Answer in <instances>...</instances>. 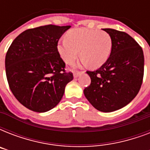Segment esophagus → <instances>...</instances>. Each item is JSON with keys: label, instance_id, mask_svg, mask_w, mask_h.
Here are the masks:
<instances>
[{"label": "esophagus", "instance_id": "esophagus-1", "mask_svg": "<svg viewBox=\"0 0 150 150\" xmlns=\"http://www.w3.org/2000/svg\"><path fill=\"white\" fill-rule=\"evenodd\" d=\"M82 73H83V71H80V72H79V71H75V72H74V74H73V76H74V78H78L80 75H82Z\"/></svg>", "mask_w": 150, "mask_h": 150}]
</instances>
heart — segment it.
<instances>
[{
  "instance_id": "b5f03b06",
  "label": "heart",
  "mask_w": 150,
  "mask_h": 150,
  "mask_svg": "<svg viewBox=\"0 0 150 150\" xmlns=\"http://www.w3.org/2000/svg\"><path fill=\"white\" fill-rule=\"evenodd\" d=\"M66 37L59 40L57 51L67 64L74 62L80 51L83 64L98 68L107 62L111 54L113 41L107 32L79 28L70 30Z\"/></svg>"
}]
</instances>
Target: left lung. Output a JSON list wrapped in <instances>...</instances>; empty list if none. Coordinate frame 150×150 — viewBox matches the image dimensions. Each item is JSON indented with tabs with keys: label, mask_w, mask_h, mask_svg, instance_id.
<instances>
[{
	"label": "left lung",
	"mask_w": 150,
	"mask_h": 150,
	"mask_svg": "<svg viewBox=\"0 0 150 150\" xmlns=\"http://www.w3.org/2000/svg\"><path fill=\"white\" fill-rule=\"evenodd\" d=\"M111 36V54L106 63L86 71L91 84L84 95L96 110L112 112L128 104L139 91L144 74L142 47L125 32L103 29Z\"/></svg>",
	"instance_id": "left-lung-1"
}]
</instances>
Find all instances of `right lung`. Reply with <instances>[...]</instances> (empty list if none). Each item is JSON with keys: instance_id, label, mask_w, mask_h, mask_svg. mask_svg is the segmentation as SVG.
<instances>
[{"instance_id": "right-lung-1", "label": "right lung", "mask_w": 150, "mask_h": 150, "mask_svg": "<svg viewBox=\"0 0 150 150\" xmlns=\"http://www.w3.org/2000/svg\"><path fill=\"white\" fill-rule=\"evenodd\" d=\"M70 28L48 25L27 29L8 48L5 70L10 89L33 111L43 113L56 107L73 79L57 51L59 39Z\"/></svg>"}]
</instances>
